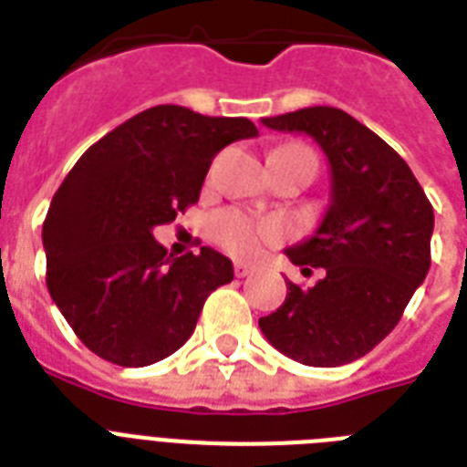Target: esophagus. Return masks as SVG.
I'll return each mask as SVG.
<instances>
[{"mask_svg": "<svg viewBox=\"0 0 467 467\" xmlns=\"http://www.w3.org/2000/svg\"><path fill=\"white\" fill-rule=\"evenodd\" d=\"M249 274H254V266H252V264L234 262V276L244 278V276H249Z\"/></svg>", "mask_w": 467, "mask_h": 467, "instance_id": "1", "label": "esophagus"}]
</instances>
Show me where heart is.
<instances>
[{
	"label": "heart",
	"instance_id": "obj_1",
	"mask_svg": "<svg viewBox=\"0 0 467 467\" xmlns=\"http://www.w3.org/2000/svg\"><path fill=\"white\" fill-rule=\"evenodd\" d=\"M215 240L237 256L256 254L264 244L281 240L284 227L271 218H254L240 211H223L213 218Z\"/></svg>",
	"mask_w": 467,
	"mask_h": 467
}]
</instances>
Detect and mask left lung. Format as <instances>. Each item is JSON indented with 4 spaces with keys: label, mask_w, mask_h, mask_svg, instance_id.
<instances>
[{
    "label": "left lung",
    "mask_w": 467,
    "mask_h": 467,
    "mask_svg": "<svg viewBox=\"0 0 467 467\" xmlns=\"http://www.w3.org/2000/svg\"><path fill=\"white\" fill-rule=\"evenodd\" d=\"M306 133L329 161V205L307 240L285 249L310 288L288 281L285 303L259 319L264 337L293 361L332 368L361 358L402 317L431 266L434 208L412 169L370 128L332 106L262 119Z\"/></svg>",
    "instance_id": "obj_1"
}]
</instances>
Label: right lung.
<instances>
[{
	"instance_id": "right-lung-1",
	"label": "right lung",
	"mask_w": 467,
	"mask_h": 467,
	"mask_svg": "<svg viewBox=\"0 0 467 467\" xmlns=\"http://www.w3.org/2000/svg\"><path fill=\"white\" fill-rule=\"evenodd\" d=\"M256 135L249 119L164 104L79 157L47 208L43 247L50 298L84 347L140 368L186 344L233 262L211 247L167 254L152 230L196 203L220 150Z\"/></svg>"
}]
</instances>
